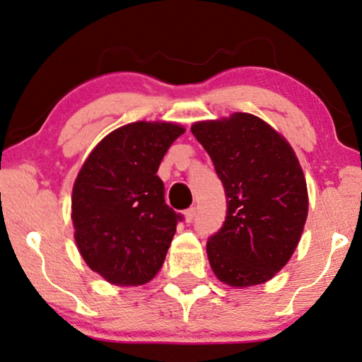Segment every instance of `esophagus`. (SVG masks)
<instances>
[{
	"instance_id": "34e87169",
	"label": "esophagus",
	"mask_w": 362,
	"mask_h": 362,
	"mask_svg": "<svg viewBox=\"0 0 362 362\" xmlns=\"http://www.w3.org/2000/svg\"><path fill=\"white\" fill-rule=\"evenodd\" d=\"M193 218H195V208H188L187 211H183V219H185V223H192Z\"/></svg>"
}]
</instances>
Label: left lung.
Returning <instances> with one entry per match:
<instances>
[{"mask_svg":"<svg viewBox=\"0 0 362 362\" xmlns=\"http://www.w3.org/2000/svg\"><path fill=\"white\" fill-rule=\"evenodd\" d=\"M192 133L228 197L224 226L206 244L216 278L237 289L269 281L293 257L309 211L298 156L281 133L245 112L195 122Z\"/></svg>","mask_w":362,"mask_h":362,"instance_id":"obj_1","label":"left lung"}]
</instances>
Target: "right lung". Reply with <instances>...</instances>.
I'll list each match as a JSON object with an SVG mask.
<instances>
[{
  "mask_svg": "<svg viewBox=\"0 0 362 362\" xmlns=\"http://www.w3.org/2000/svg\"><path fill=\"white\" fill-rule=\"evenodd\" d=\"M185 133L174 122H133L97 143L71 193L76 247L93 272L115 286H141L160 272L180 216L156 175Z\"/></svg>",
  "mask_w": 362,
  "mask_h": 362,
  "instance_id": "1",
  "label": "right lung"
}]
</instances>
